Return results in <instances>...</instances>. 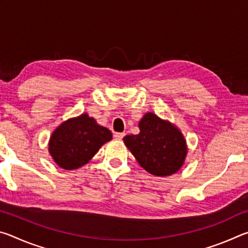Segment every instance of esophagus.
I'll list each match as a JSON object with an SVG mask.
<instances>
[{"instance_id": "1", "label": "esophagus", "mask_w": 248, "mask_h": 248, "mask_svg": "<svg viewBox=\"0 0 248 248\" xmlns=\"http://www.w3.org/2000/svg\"><path fill=\"white\" fill-rule=\"evenodd\" d=\"M114 137L116 138L117 140H121V139H123V138L124 137V132H116V133L114 134Z\"/></svg>"}]
</instances>
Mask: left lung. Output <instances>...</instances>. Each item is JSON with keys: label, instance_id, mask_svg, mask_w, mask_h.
Segmentation results:
<instances>
[{"label": "left lung", "instance_id": "left-lung-1", "mask_svg": "<svg viewBox=\"0 0 248 248\" xmlns=\"http://www.w3.org/2000/svg\"><path fill=\"white\" fill-rule=\"evenodd\" d=\"M139 128V134L125 136L124 142L140 166L161 177L178 171L187 155L186 140L180 130L153 112H146Z\"/></svg>", "mask_w": 248, "mask_h": 248}]
</instances>
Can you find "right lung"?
Listing matches in <instances>:
<instances>
[{
	"instance_id": "add662e5",
	"label": "right lung",
	"mask_w": 248,
	"mask_h": 248,
	"mask_svg": "<svg viewBox=\"0 0 248 248\" xmlns=\"http://www.w3.org/2000/svg\"><path fill=\"white\" fill-rule=\"evenodd\" d=\"M112 139L110 130L82 114L62 123L49 140V153L61 169L72 170L87 164L102 145Z\"/></svg>"
}]
</instances>
